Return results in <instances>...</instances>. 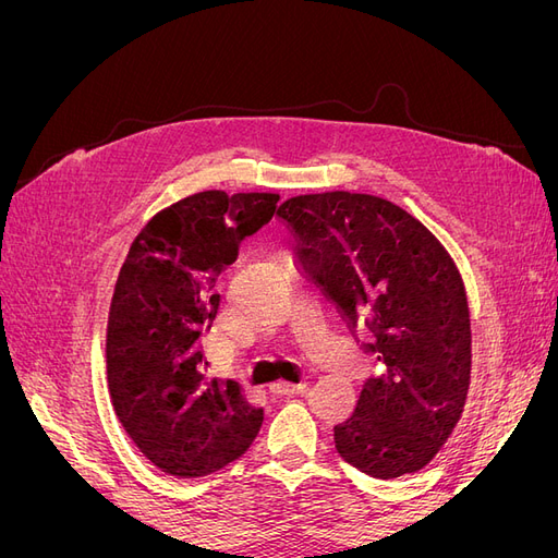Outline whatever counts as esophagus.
I'll return each instance as SVG.
<instances>
[{
  "instance_id": "34e87169",
  "label": "esophagus",
  "mask_w": 558,
  "mask_h": 558,
  "mask_svg": "<svg viewBox=\"0 0 558 558\" xmlns=\"http://www.w3.org/2000/svg\"><path fill=\"white\" fill-rule=\"evenodd\" d=\"M307 388L305 381L300 384H289V381H275L269 384V391H272L275 396H293V393H302Z\"/></svg>"
}]
</instances>
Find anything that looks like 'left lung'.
Segmentation results:
<instances>
[{"label":"left lung","instance_id":"left-lung-1","mask_svg":"<svg viewBox=\"0 0 558 558\" xmlns=\"http://www.w3.org/2000/svg\"><path fill=\"white\" fill-rule=\"evenodd\" d=\"M277 216L293 234L300 272L386 367L363 381L356 410L335 426L337 453L377 480L421 470L459 424L470 386L459 269L424 223L384 197L298 195Z\"/></svg>","mask_w":558,"mask_h":558}]
</instances>
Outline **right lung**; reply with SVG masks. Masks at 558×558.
<instances>
[{"instance_id":"1","label":"right lung","mask_w":558,"mask_h":558,"mask_svg":"<svg viewBox=\"0 0 558 558\" xmlns=\"http://www.w3.org/2000/svg\"><path fill=\"white\" fill-rule=\"evenodd\" d=\"M277 202V193L183 197L144 226L118 275L107 326L113 410L167 475H211L238 461L263 426V408L238 381L209 377L202 335L221 305L218 275L242 240L272 221Z\"/></svg>"}]
</instances>
